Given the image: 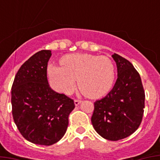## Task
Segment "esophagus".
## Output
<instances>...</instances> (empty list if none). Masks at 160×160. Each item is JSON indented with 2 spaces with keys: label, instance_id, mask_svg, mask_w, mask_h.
Wrapping results in <instances>:
<instances>
[{
  "label": "esophagus",
  "instance_id": "34e87169",
  "mask_svg": "<svg viewBox=\"0 0 160 160\" xmlns=\"http://www.w3.org/2000/svg\"><path fill=\"white\" fill-rule=\"evenodd\" d=\"M81 103V100H75V105L77 106V105H79Z\"/></svg>",
  "mask_w": 160,
  "mask_h": 160
}]
</instances>
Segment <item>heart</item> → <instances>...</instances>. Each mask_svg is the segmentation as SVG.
Segmentation results:
<instances>
[{"label":"heart","instance_id":"heart-1","mask_svg":"<svg viewBox=\"0 0 160 160\" xmlns=\"http://www.w3.org/2000/svg\"><path fill=\"white\" fill-rule=\"evenodd\" d=\"M61 66L49 65V82L58 92L69 95L75 87L76 80L80 90L86 96L97 99L111 90L115 79L113 61L104 55L70 54L60 60Z\"/></svg>","mask_w":160,"mask_h":160}]
</instances>
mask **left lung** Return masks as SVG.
<instances>
[{"instance_id": "8db88e82", "label": "left lung", "mask_w": 160, "mask_h": 160, "mask_svg": "<svg viewBox=\"0 0 160 160\" xmlns=\"http://www.w3.org/2000/svg\"><path fill=\"white\" fill-rule=\"evenodd\" d=\"M112 57L118 78L111 91L94 103L91 123L100 136L117 141L129 136L140 125L145 95L140 75L131 63L115 53Z\"/></svg>"}]
</instances>
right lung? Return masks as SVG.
<instances>
[{
	"label": "right lung",
	"instance_id": "1",
	"mask_svg": "<svg viewBox=\"0 0 160 160\" xmlns=\"http://www.w3.org/2000/svg\"><path fill=\"white\" fill-rule=\"evenodd\" d=\"M51 51L43 50L21 65L11 87L14 121L28 141L51 145L66 132L69 114L75 103L64 94L54 91L47 80V65Z\"/></svg>",
	"mask_w": 160,
	"mask_h": 160
}]
</instances>
